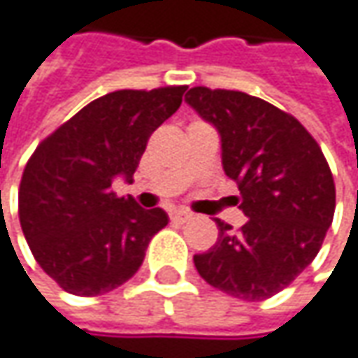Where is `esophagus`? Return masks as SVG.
Segmentation results:
<instances>
[{
    "label": "esophagus",
    "instance_id": "1",
    "mask_svg": "<svg viewBox=\"0 0 358 358\" xmlns=\"http://www.w3.org/2000/svg\"><path fill=\"white\" fill-rule=\"evenodd\" d=\"M190 217H192V215H190L188 210H174V213H170L172 222H186Z\"/></svg>",
    "mask_w": 358,
    "mask_h": 358
}]
</instances>
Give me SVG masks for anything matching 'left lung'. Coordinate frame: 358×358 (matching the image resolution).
Listing matches in <instances>:
<instances>
[{
    "instance_id": "left-lung-1",
    "label": "left lung",
    "mask_w": 358,
    "mask_h": 358,
    "mask_svg": "<svg viewBox=\"0 0 358 358\" xmlns=\"http://www.w3.org/2000/svg\"><path fill=\"white\" fill-rule=\"evenodd\" d=\"M186 103L221 136L222 170L237 182L239 231L215 219L219 239L194 255L200 278L241 300H265L318 255L334 217V180L306 127L241 91L194 87Z\"/></svg>"
}]
</instances>
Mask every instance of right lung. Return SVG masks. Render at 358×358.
<instances>
[{"label": "right lung", "mask_w": 358, "mask_h": 358, "mask_svg": "<svg viewBox=\"0 0 358 358\" xmlns=\"http://www.w3.org/2000/svg\"><path fill=\"white\" fill-rule=\"evenodd\" d=\"M186 87L115 91L83 107L28 159L20 222L38 265L64 292L101 296L141 267L152 237L168 224L162 208H141L111 190L134 182L145 143L178 111Z\"/></svg>", "instance_id": "1"}]
</instances>
